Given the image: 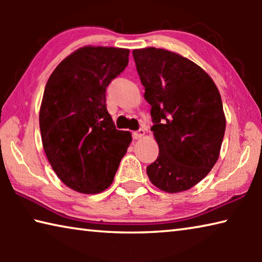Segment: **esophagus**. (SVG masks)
<instances>
[{
	"label": "esophagus",
	"mask_w": 262,
	"mask_h": 262,
	"mask_svg": "<svg viewBox=\"0 0 262 262\" xmlns=\"http://www.w3.org/2000/svg\"><path fill=\"white\" fill-rule=\"evenodd\" d=\"M144 134H145V130L144 129H139V130H136V132H134V139L135 140H139V139H142V137L144 136Z\"/></svg>",
	"instance_id": "1"
}]
</instances>
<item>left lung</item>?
Returning <instances> with one entry per match:
<instances>
[{
    "label": "left lung",
    "instance_id": "1",
    "mask_svg": "<svg viewBox=\"0 0 262 262\" xmlns=\"http://www.w3.org/2000/svg\"><path fill=\"white\" fill-rule=\"evenodd\" d=\"M159 148L147 167L151 183L167 193L192 188L220 156L225 115L219 89L201 67L163 48L133 51Z\"/></svg>",
    "mask_w": 262,
    "mask_h": 262
}]
</instances>
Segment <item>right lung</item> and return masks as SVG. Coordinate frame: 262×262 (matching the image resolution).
<instances>
[{"mask_svg":"<svg viewBox=\"0 0 262 262\" xmlns=\"http://www.w3.org/2000/svg\"><path fill=\"white\" fill-rule=\"evenodd\" d=\"M129 50L84 46L48 78L39 112L42 147L64 185L97 194L113 183L132 142L106 108V88L128 64Z\"/></svg>","mask_w":262,"mask_h":262,"instance_id":"1","label":"right lung"}]
</instances>
